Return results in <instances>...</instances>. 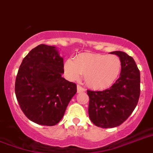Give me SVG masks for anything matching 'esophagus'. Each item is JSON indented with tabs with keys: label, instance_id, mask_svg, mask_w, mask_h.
Returning <instances> with one entry per match:
<instances>
[{
	"label": "esophagus",
	"instance_id": "1",
	"mask_svg": "<svg viewBox=\"0 0 153 153\" xmlns=\"http://www.w3.org/2000/svg\"><path fill=\"white\" fill-rule=\"evenodd\" d=\"M85 89L82 87V86H81L80 85H77V91L78 93H80V92H84Z\"/></svg>",
	"mask_w": 153,
	"mask_h": 153
}]
</instances>
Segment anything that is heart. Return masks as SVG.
Returning a JSON list of instances; mask_svg holds the SVG:
<instances>
[{
  "mask_svg": "<svg viewBox=\"0 0 153 153\" xmlns=\"http://www.w3.org/2000/svg\"><path fill=\"white\" fill-rule=\"evenodd\" d=\"M121 61L115 55L82 53L75 59H69L64 68L69 78L78 79L84 75L85 83L95 89L110 87L121 71Z\"/></svg>",
  "mask_w": 153,
  "mask_h": 153,
  "instance_id": "b5f03b06",
  "label": "heart"
}]
</instances>
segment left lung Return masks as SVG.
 Here are the masks:
<instances>
[{"instance_id": "obj_1", "label": "left lung", "mask_w": 153, "mask_h": 153, "mask_svg": "<svg viewBox=\"0 0 153 153\" xmlns=\"http://www.w3.org/2000/svg\"><path fill=\"white\" fill-rule=\"evenodd\" d=\"M111 53L117 55L121 61L120 78L108 89L87 90L89 119L101 128H112L126 121L140 97V71L134 59L121 51Z\"/></svg>"}]
</instances>
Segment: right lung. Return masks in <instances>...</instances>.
Wrapping results in <instances>:
<instances>
[{
  "mask_svg": "<svg viewBox=\"0 0 153 153\" xmlns=\"http://www.w3.org/2000/svg\"><path fill=\"white\" fill-rule=\"evenodd\" d=\"M64 72V59L54 46L39 45L24 57L15 93L30 120L44 126H54L61 120L77 92L76 84L62 77Z\"/></svg>",
  "mask_w": 153,
  "mask_h": 153,
  "instance_id": "1",
  "label": "right lung"
}]
</instances>
